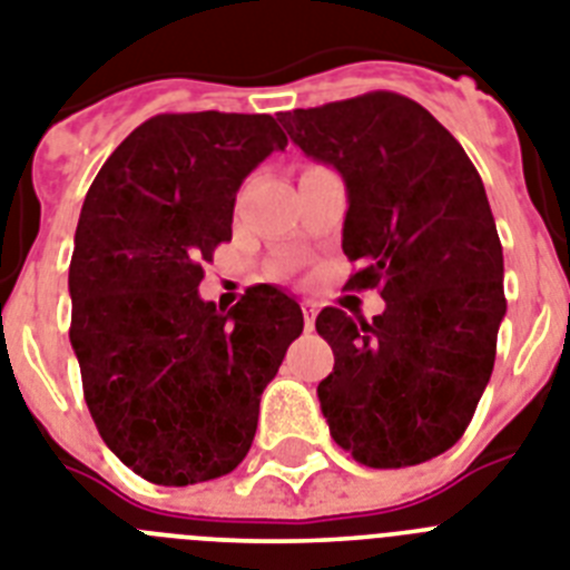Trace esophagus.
Here are the masks:
<instances>
[{"label":"esophagus","mask_w":570,"mask_h":570,"mask_svg":"<svg viewBox=\"0 0 570 570\" xmlns=\"http://www.w3.org/2000/svg\"><path fill=\"white\" fill-rule=\"evenodd\" d=\"M301 309H304V324H307V330L315 327V313H318V304L309 298L301 301Z\"/></svg>","instance_id":"obj_1"}]
</instances>
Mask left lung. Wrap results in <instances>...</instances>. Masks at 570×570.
<instances>
[{"label": "left lung", "instance_id": "obj_1", "mask_svg": "<svg viewBox=\"0 0 570 570\" xmlns=\"http://www.w3.org/2000/svg\"><path fill=\"white\" fill-rule=\"evenodd\" d=\"M289 138L347 188L342 248L374 289V322L324 307L336 365L318 382L338 446L374 470L432 461L466 432L507 313L504 255L484 181L458 138L396 92L281 112Z\"/></svg>", "mask_w": 570, "mask_h": 570}]
</instances>
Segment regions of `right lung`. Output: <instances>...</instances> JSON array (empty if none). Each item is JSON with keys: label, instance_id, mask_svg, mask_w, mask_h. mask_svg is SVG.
<instances>
[{"label": "right lung", "instance_id": "obj_1", "mask_svg": "<svg viewBox=\"0 0 570 570\" xmlns=\"http://www.w3.org/2000/svg\"><path fill=\"white\" fill-rule=\"evenodd\" d=\"M286 136L272 115L165 112L104 161L75 232L69 338L100 438L136 475L185 487L246 458L261 394L304 315L275 286L199 298L234 199Z\"/></svg>", "mask_w": 570, "mask_h": 570}]
</instances>
